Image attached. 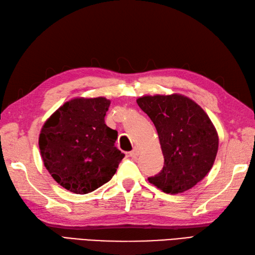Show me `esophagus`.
Listing matches in <instances>:
<instances>
[{
  "instance_id": "obj_1",
  "label": "esophagus",
  "mask_w": 255,
  "mask_h": 255,
  "mask_svg": "<svg viewBox=\"0 0 255 255\" xmlns=\"http://www.w3.org/2000/svg\"><path fill=\"white\" fill-rule=\"evenodd\" d=\"M128 154H129V157L135 158V157H137L138 154H139V150H138L137 148H134L132 151H129V152H128Z\"/></svg>"
}]
</instances>
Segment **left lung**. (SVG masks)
<instances>
[{
  "mask_svg": "<svg viewBox=\"0 0 255 255\" xmlns=\"http://www.w3.org/2000/svg\"><path fill=\"white\" fill-rule=\"evenodd\" d=\"M138 106L157 128L164 157L159 174L148 181L166 194L194 187L212 169L219 136L204 110L181 94L142 96Z\"/></svg>",
  "mask_w": 255,
  "mask_h": 255,
  "instance_id": "8db88e82",
  "label": "left lung"
}]
</instances>
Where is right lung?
Returning a JSON list of instances; mask_svg holds the SVG:
<instances>
[{"label": "right lung", "mask_w": 255, "mask_h": 255, "mask_svg": "<svg viewBox=\"0 0 255 255\" xmlns=\"http://www.w3.org/2000/svg\"><path fill=\"white\" fill-rule=\"evenodd\" d=\"M110 101L77 97L43 126L39 147L49 174L74 194H89L109 182L124 158L115 146L118 132L105 123Z\"/></svg>", "instance_id": "right-lung-1"}]
</instances>
